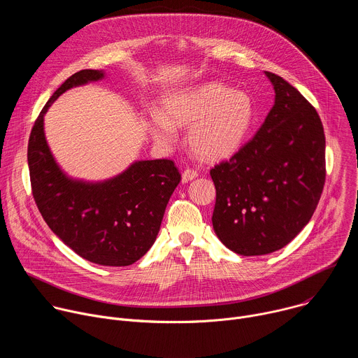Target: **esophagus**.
Instances as JSON below:
<instances>
[{
	"mask_svg": "<svg viewBox=\"0 0 358 358\" xmlns=\"http://www.w3.org/2000/svg\"><path fill=\"white\" fill-rule=\"evenodd\" d=\"M196 177H198V173H196L194 169H185V170L182 171V176H181L182 182H188V181L196 178Z\"/></svg>",
	"mask_w": 358,
	"mask_h": 358,
	"instance_id": "esophagus-1",
	"label": "esophagus"
}]
</instances>
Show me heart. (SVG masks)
<instances>
[{
  "instance_id": "1",
  "label": "heart",
  "mask_w": 358,
  "mask_h": 358,
  "mask_svg": "<svg viewBox=\"0 0 358 358\" xmlns=\"http://www.w3.org/2000/svg\"><path fill=\"white\" fill-rule=\"evenodd\" d=\"M164 113L151 110L147 129L156 141L173 144L177 126H189L188 141L203 162H221L245 143L257 110L252 97L224 83H206L164 99Z\"/></svg>"
}]
</instances>
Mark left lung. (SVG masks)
<instances>
[{"instance_id": "1", "label": "left lung", "mask_w": 358, "mask_h": 358, "mask_svg": "<svg viewBox=\"0 0 358 358\" xmlns=\"http://www.w3.org/2000/svg\"><path fill=\"white\" fill-rule=\"evenodd\" d=\"M275 105L238 152L211 170L213 227L243 257L286 246L309 224L326 180V138L316 109L283 78L265 72Z\"/></svg>"}]
</instances>
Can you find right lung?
Returning a JSON list of instances; mask_svg holds the SVG:
<instances>
[{
	"label": "right lung",
	"instance_id": "1",
	"mask_svg": "<svg viewBox=\"0 0 358 358\" xmlns=\"http://www.w3.org/2000/svg\"><path fill=\"white\" fill-rule=\"evenodd\" d=\"M105 78L83 69L68 78L41 110L28 141V167L36 207L52 232L83 259L129 266L155 243L181 174L171 160L134 162L105 181L68 177L45 138L43 116L66 90Z\"/></svg>",
	"mask_w": 358,
	"mask_h": 358
}]
</instances>
